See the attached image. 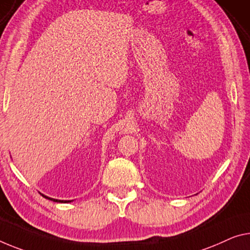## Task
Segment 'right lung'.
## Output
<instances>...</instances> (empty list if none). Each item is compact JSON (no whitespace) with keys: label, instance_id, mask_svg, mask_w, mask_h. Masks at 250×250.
Returning <instances> with one entry per match:
<instances>
[{"label":"right lung","instance_id":"1","mask_svg":"<svg viewBox=\"0 0 250 250\" xmlns=\"http://www.w3.org/2000/svg\"><path fill=\"white\" fill-rule=\"evenodd\" d=\"M43 197H45V195H43ZM45 198H48V197H45ZM49 200H53L55 202H70V201H63V200H57V199H51V198H48Z\"/></svg>","mask_w":250,"mask_h":250}]
</instances>
